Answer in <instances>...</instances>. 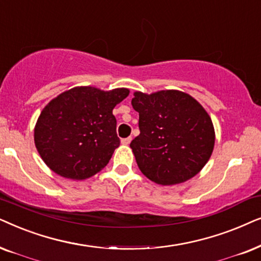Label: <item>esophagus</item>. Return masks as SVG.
Wrapping results in <instances>:
<instances>
[{"mask_svg":"<svg viewBox=\"0 0 261 261\" xmlns=\"http://www.w3.org/2000/svg\"><path fill=\"white\" fill-rule=\"evenodd\" d=\"M133 141V137H126V138H123V140H121V143L123 144H125V145H127V144H130V142Z\"/></svg>","mask_w":261,"mask_h":261,"instance_id":"esophagus-1","label":"esophagus"}]
</instances>
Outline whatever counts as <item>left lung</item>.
<instances>
[{
    "label": "left lung",
    "instance_id": "obj_1",
    "mask_svg": "<svg viewBox=\"0 0 261 261\" xmlns=\"http://www.w3.org/2000/svg\"><path fill=\"white\" fill-rule=\"evenodd\" d=\"M140 135L130 147L141 172L159 185H175L197 174L214 150L209 114L192 96L179 90L135 93Z\"/></svg>",
    "mask_w": 261,
    "mask_h": 261
}]
</instances>
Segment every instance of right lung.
<instances>
[{
    "mask_svg": "<svg viewBox=\"0 0 261 261\" xmlns=\"http://www.w3.org/2000/svg\"><path fill=\"white\" fill-rule=\"evenodd\" d=\"M127 95L125 88L103 92L76 87L51 100L34 128L44 162L58 175L74 180L101 171L120 144L112 111Z\"/></svg>",
    "mask_w": 261,
    "mask_h": 261,
    "instance_id": "obj_1",
    "label": "right lung"
}]
</instances>
